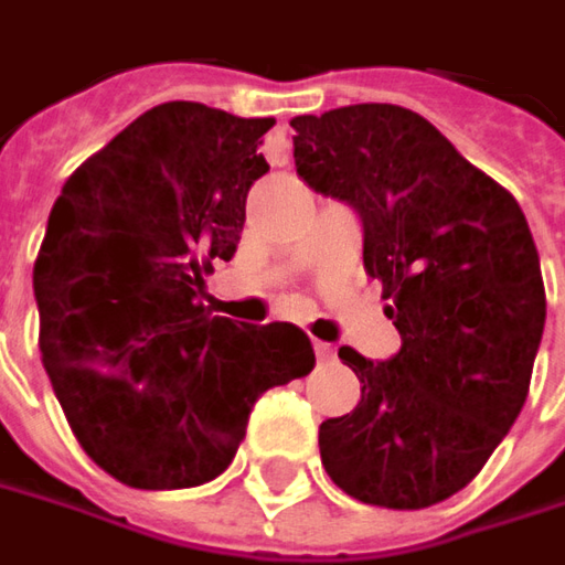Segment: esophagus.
<instances>
[{
    "label": "esophagus",
    "mask_w": 565,
    "mask_h": 565,
    "mask_svg": "<svg viewBox=\"0 0 565 565\" xmlns=\"http://www.w3.org/2000/svg\"><path fill=\"white\" fill-rule=\"evenodd\" d=\"M313 351H317V361H332L335 358V351H332V344L329 342H313Z\"/></svg>",
    "instance_id": "esophagus-1"
}]
</instances>
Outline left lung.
Returning <instances> with one entry per match:
<instances>
[{
    "label": "left lung",
    "mask_w": 565,
    "mask_h": 565,
    "mask_svg": "<svg viewBox=\"0 0 565 565\" xmlns=\"http://www.w3.org/2000/svg\"><path fill=\"white\" fill-rule=\"evenodd\" d=\"M291 130L298 177L361 217L363 270L401 332L388 361L339 348L361 404L320 426L323 467L363 503L433 507L472 482L529 395L547 317L532 230L411 108L348 105Z\"/></svg>",
    "instance_id": "1"
}]
</instances>
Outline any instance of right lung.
<instances>
[{
	"mask_svg": "<svg viewBox=\"0 0 565 565\" xmlns=\"http://www.w3.org/2000/svg\"><path fill=\"white\" fill-rule=\"evenodd\" d=\"M274 117L164 102L86 158L33 264L40 351L79 448L117 482L195 488L233 463L255 401L313 370L291 323L248 327L199 301L236 255Z\"/></svg>",
	"mask_w": 565,
	"mask_h": 565,
	"instance_id": "1",
	"label": "right lung"
}]
</instances>
